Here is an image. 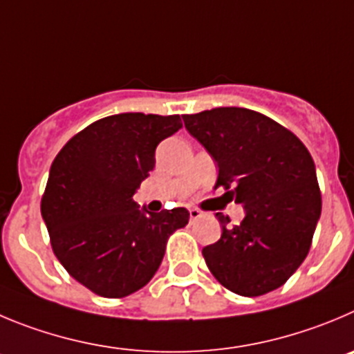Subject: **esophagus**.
<instances>
[{"label":"esophagus","instance_id":"34e87169","mask_svg":"<svg viewBox=\"0 0 354 354\" xmlns=\"http://www.w3.org/2000/svg\"><path fill=\"white\" fill-rule=\"evenodd\" d=\"M188 211H190V220H192V222H194V220H199V218L204 216L203 211L197 209V207H190Z\"/></svg>","mask_w":354,"mask_h":354}]
</instances>
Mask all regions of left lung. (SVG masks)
I'll list each match as a JSON object with an SVG mask.
<instances>
[{
	"instance_id": "8db88e82",
	"label": "left lung",
	"mask_w": 354,
	"mask_h": 354,
	"mask_svg": "<svg viewBox=\"0 0 354 354\" xmlns=\"http://www.w3.org/2000/svg\"><path fill=\"white\" fill-rule=\"evenodd\" d=\"M183 122L216 160L214 188L246 211L239 225L216 213L222 237L203 250L207 269L237 295L279 288L309 253L322 214L311 153L292 131L248 108H213Z\"/></svg>"
}]
</instances>
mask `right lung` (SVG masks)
<instances>
[{"instance_id": "add662e5", "label": "right lung", "mask_w": 354, "mask_h": 354, "mask_svg": "<svg viewBox=\"0 0 354 354\" xmlns=\"http://www.w3.org/2000/svg\"><path fill=\"white\" fill-rule=\"evenodd\" d=\"M180 115L120 113L87 125L54 158L41 197L52 250L68 274L106 299L138 292L157 272L185 207L140 211L132 196Z\"/></svg>"}]
</instances>
